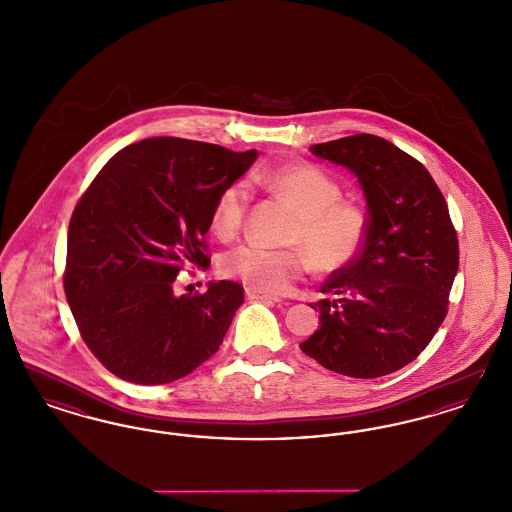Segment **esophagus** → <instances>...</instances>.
Returning a JSON list of instances; mask_svg holds the SVG:
<instances>
[{
    "label": "esophagus",
    "instance_id": "esophagus-1",
    "mask_svg": "<svg viewBox=\"0 0 512 512\" xmlns=\"http://www.w3.org/2000/svg\"><path fill=\"white\" fill-rule=\"evenodd\" d=\"M245 297H247L249 301H272V303H280V301H282L278 295L259 292V290H253V288H245Z\"/></svg>",
    "mask_w": 512,
    "mask_h": 512
}]
</instances>
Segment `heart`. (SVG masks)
Wrapping results in <instances>:
<instances>
[{
	"instance_id": "obj_1",
	"label": "heart",
	"mask_w": 512,
	"mask_h": 512,
	"mask_svg": "<svg viewBox=\"0 0 512 512\" xmlns=\"http://www.w3.org/2000/svg\"><path fill=\"white\" fill-rule=\"evenodd\" d=\"M265 186L297 211L286 249L240 245L224 255L220 268L259 292L282 293L317 267L332 272L351 263L366 236L365 211L341 199L340 184L315 165H293L265 176ZM249 192L242 182L220 192L211 226L222 240L234 238L245 222Z\"/></svg>"
}]
</instances>
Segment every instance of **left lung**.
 Segmentation results:
<instances>
[{
    "instance_id": "1",
    "label": "left lung",
    "mask_w": 512,
    "mask_h": 512,
    "mask_svg": "<svg viewBox=\"0 0 512 512\" xmlns=\"http://www.w3.org/2000/svg\"><path fill=\"white\" fill-rule=\"evenodd\" d=\"M353 172L368 207L357 257L320 288V326L301 351L351 378H378L414 361L447 315L459 240L426 167L372 134L311 146Z\"/></svg>"
}]
</instances>
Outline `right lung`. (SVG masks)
I'll return each instance as SVG.
<instances>
[{
    "label": "right lung",
    "mask_w": 512,
    "mask_h": 512,
    "mask_svg": "<svg viewBox=\"0 0 512 512\" xmlns=\"http://www.w3.org/2000/svg\"><path fill=\"white\" fill-rule=\"evenodd\" d=\"M257 155L149 138L111 157L78 199L63 286L82 340L115 376L169 384L219 351L244 288L220 280L176 295L174 280L211 263L215 201Z\"/></svg>",
    "instance_id": "right-lung-1"
}]
</instances>
